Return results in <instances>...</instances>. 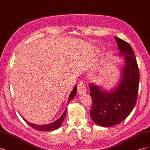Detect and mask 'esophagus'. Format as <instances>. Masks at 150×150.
<instances>
[{"mask_svg": "<svg viewBox=\"0 0 150 150\" xmlns=\"http://www.w3.org/2000/svg\"><path fill=\"white\" fill-rule=\"evenodd\" d=\"M86 92V88L85 85L83 83H80L78 85V94H82Z\"/></svg>", "mask_w": 150, "mask_h": 150, "instance_id": "34e87169", "label": "esophagus"}]
</instances>
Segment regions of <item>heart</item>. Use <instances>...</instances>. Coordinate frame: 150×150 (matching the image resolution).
<instances>
[{"label":"heart","instance_id":"heart-1","mask_svg":"<svg viewBox=\"0 0 150 150\" xmlns=\"http://www.w3.org/2000/svg\"><path fill=\"white\" fill-rule=\"evenodd\" d=\"M110 54H111V53L110 52L106 53V54L105 55V56H104V59H103V62L104 63V62H106L108 61V59H109V57H110Z\"/></svg>","mask_w":150,"mask_h":150}]
</instances>
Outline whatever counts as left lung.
<instances>
[{"label": "left lung", "instance_id": "obj_1", "mask_svg": "<svg viewBox=\"0 0 150 150\" xmlns=\"http://www.w3.org/2000/svg\"><path fill=\"white\" fill-rule=\"evenodd\" d=\"M115 39L125 63L118 83L111 90L89 85L93 101L90 115L95 123L103 127L115 126L125 120L134 109L138 93L139 74L134 52L128 42L116 36Z\"/></svg>", "mask_w": 150, "mask_h": 150}]
</instances>
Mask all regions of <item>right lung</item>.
<instances>
[{
  "mask_svg": "<svg viewBox=\"0 0 150 150\" xmlns=\"http://www.w3.org/2000/svg\"><path fill=\"white\" fill-rule=\"evenodd\" d=\"M76 93H77V85H76L74 86V88H73V89H72L71 93H70L69 98H68L67 104L74 99V98L75 97L76 94ZM66 111H67V108H66V110H65L64 112H63V114L61 115V116H60L59 117V118L57 120H56L55 121H53L52 122H51V123H49V124L43 125H35V124L30 123V122H28V121H27L24 118V117H23L22 116H22V118H23V120L29 126H30L32 128H33L37 129V130H39V131H51L56 130V129L60 128V126H61L62 122H63V121H64L65 117L66 116Z\"/></svg>",
  "mask_w": 150,
  "mask_h": 150,
  "instance_id": "1",
  "label": "right lung"
}]
</instances>
